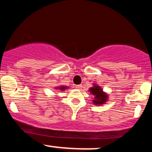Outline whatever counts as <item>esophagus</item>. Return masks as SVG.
Here are the masks:
<instances>
[{
  "label": "esophagus",
  "mask_w": 152,
  "mask_h": 152,
  "mask_svg": "<svg viewBox=\"0 0 152 152\" xmlns=\"http://www.w3.org/2000/svg\"><path fill=\"white\" fill-rule=\"evenodd\" d=\"M81 87H82V85H81V84L76 85V88H78V89H80V88H81Z\"/></svg>",
  "instance_id": "1"
}]
</instances>
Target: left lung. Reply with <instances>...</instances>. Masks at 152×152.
I'll use <instances>...</instances> for the list:
<instances>
[{"label":"left lung","mask_w":152,"mask_h":152,"mask_svg":"<svg viewBox=\"0 0 152 152\" xmlns=\"http://www.w3.org/2000/svg\"><path fill=\"white\" fill-rule=\"evenodd\" d=\"M91 93L95 96V100H94V103L96 104H104L107 99V96L106 95L102 89L99 86H94L90 88Z\"/></svg>","instance_id":"8db88e82"}]
</instances>
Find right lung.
I'll use <instances>...</instances> for the list:
<instances>
[{
  "instance_id": "obj_1",
  "label": "right lung",
  "mask_w": 152,
  "mask_h": 152,
  "mask_svg": "<svg viewBox=\"0 0 152 152\" xmlns=\"http://www.w3.org/2000/svg\"><path fill=\"white\" fill-rule=\"evenodd\" d=\"M65 88H66L65 86H61V88H61V90H64L65 89Z\"/></svg>"
}]
</instances>
